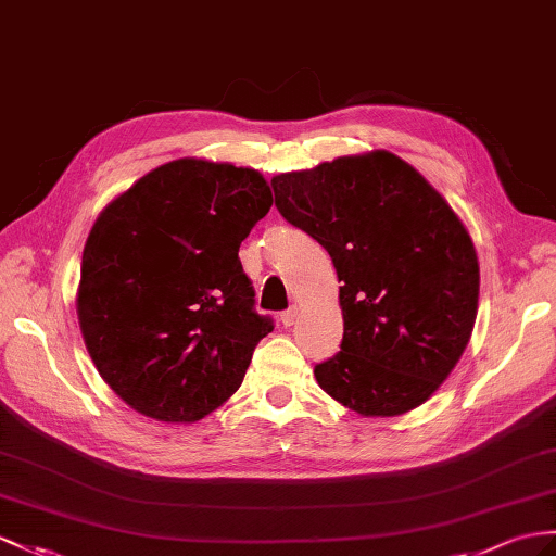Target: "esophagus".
I'll return each mask as SVG.
<instances>
[{
	"instance_id": "1",
	"label": "esophagus",
	"mask_w": 556,
	"mask_h": 556,
	"mask_svg": "<svg viewBox=\"0 0 556 556\" xmlns=\"http://www.w3.org/2000/svg\"><path fill=\"white\" fill-rule=\"evenodd\" d=\"M296 316H300V308H296V306H290L288 311H282V314H280V323L286 325V328H290V325H294Z\"/></svg>"
}]
</instances>
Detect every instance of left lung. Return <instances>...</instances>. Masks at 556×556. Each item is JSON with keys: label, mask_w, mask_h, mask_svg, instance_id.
Here are the masks:
<instances>
[{"label": "left lung", "mask_w": 556, "mask_h": 556, "mask_svg": "<svg viewBox=\"0 0 556 556\" xmlns=\"http://www.w3.org/2000/svg\"><path fill=\"white\" fill-rule=\"evenodd\" d=\"M276 207L332 256L344 316L323 391L365 417L422 405L451 375L479 308V260L465 224L408 162L346 155L270 179Z\"/></svg>", "instance_id": "8db88e82"}]
</instances>
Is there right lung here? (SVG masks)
<instances>
[{
    "label": "right lung",
    "mask_w": 556,
    "mask_h": 556,
    "mask_svg": "<svg viewBox=\"0 0 556 556\" xmlns=\"http://www.w3.org/2000/svg\"><path fill=\"white\" fill-rule=\"evenodd\" d=\"M274 195L248 167L172 160L117 195L83 252L77 318L99 375L157 422H198L242 384L274 320L240 242Z\"/></svg>",
    "instance_id": "1"
}]
</instances>
